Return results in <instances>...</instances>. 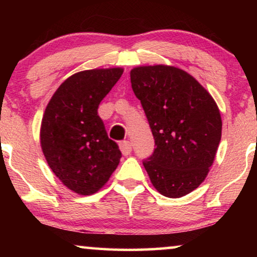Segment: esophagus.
I'll list each match as a JSON object with an SVG mask.
<instances>
[{
    "label": "esophagus",
    "instance_id": "34e87169",
    "mask_svg": "<svg viewBox=\"0 0 257 257\" xmlns=\"http://www.w3.org/2000/svg\"><path fill=\"white\" fill-rule=\"evenodd\" d=\"M120 151L124 156H130V153L132 152V145L130 142H122L120 144Z\"/></svg>",
    "mask_w": 257,
    "mask_h": 257
}]
</instances>
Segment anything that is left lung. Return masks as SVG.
I'll return each instance as SVG.
<instances>
[{"label":"left lung","instance_id":"left-lung-1","mask_svg":"<svg viewBox=\"0 0 257 257\" xmlns=\"http://www.w3.org/2000/svg\"><path fill=\"white\" fill-rule=\"evenodd\" d=\"M157 149L144 167L160 194L181 198L202 184L215 159L222 120L210 93L192 75L171 65L130 72Z\"/></svg>","mask_w":257,"mask_h":257}]
</instances>
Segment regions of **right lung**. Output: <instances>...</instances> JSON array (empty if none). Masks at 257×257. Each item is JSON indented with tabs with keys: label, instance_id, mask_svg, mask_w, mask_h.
<instances>
[{
	"label": "right lung",
	"instance_id": "obj_1",
	"mask_svg": "<svg viewBox=\"0 0 257 257\" xmlns=\"http://www.w3.org/2000/svg\"><path fill=\"white\" fill-rule=\"evenodd\" d=\"M124 69L84 70L63 82L45 108L41 147L56 177L79 195L97 193L108 181L121 153L108 139L98 106Z\"/></svg>",
	"mask_w": 257,
	"mask_h": 257
}]
</instances>
